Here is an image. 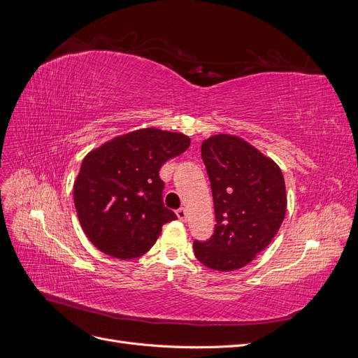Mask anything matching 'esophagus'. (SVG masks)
I'll return each mask as SVG.
<instances>
[{
	"label": "esophagus",
	"instance_id": "obj_1",
	"mask_svg": "<svg viewBox=\"0 0 358 358\" xmlns=\"http://www.w3.org/2000/svg\"><path fill=\"white\" fill-rule=\"evenodd\" d=\"M176 215H178V218H179L180 221H187V218H188V212H187L185 208L178 209V210H176Z\"/></svg>",
	"mask_w": 358,
	"mask_h": 358
}]
</instances>
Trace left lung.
I'll return each instance as SVG.
<instances>
[{"label":"left lung","mask_w":358,"mask_h":358,"mask_svg":"<svg viewBox=\"0 0 358 358\" xmlns=\"http://www.w3.org/2000/svg\"><path fill=\"white\" fill-rule=\"evenodd\" d=\"M210 180L215 230L194 241V254L212 270L231 272L251 263L270 245L287 210L280 169L241 137L212 136L201 145Z\"/></svg>","instance_id":"8db88e82"}]
</instances>
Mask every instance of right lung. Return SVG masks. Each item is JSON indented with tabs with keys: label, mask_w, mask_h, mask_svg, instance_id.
Wrapping results in <instances>:
<instances>
[{
	"label": "right lung",
	"mask_w": 358,
	"mask_h": 358,
	"mask_svg": "<svg viewBox=\"0 0 358 358\" xmlns=\"http://www.w3.org/2000/svg\"><path fill=\"white\" fill-rule=\"evenodd\" d=\"M180 133L145 128L119 136L85 157L74 206L85 234L101 252L131 259L148 252L161 227L178 220L162 201L159 169L185 152Z\"/></svg>",
	"instance_id": "right-lung-1"
}]
</instances>
